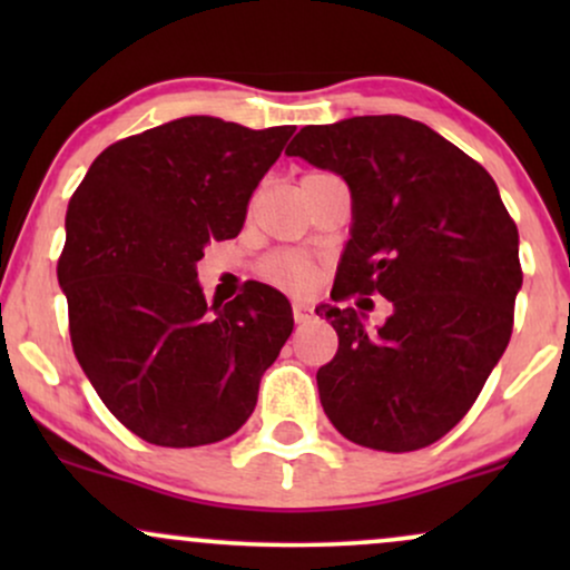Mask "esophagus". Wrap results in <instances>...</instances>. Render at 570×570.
Wrapping results in <instances>:
<instances>
[{"instance_id":"obj_1","label":"esophagus","mask_w":570,"mask_h":570,"mask_svg":"<svg viewBox=\"0 0 570 570\" xmlns=\"http://www.w3.org/2000/svg\"><path fill=\"white\" fill-rule=\"evenodd\" d=\"M292 313H294V322H297V324H307L313 318V307L305 305V303H294Z\"/></svg>"}]
</instances>
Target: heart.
Wrapping results in <instances>:
<instances>
[{
    "label": "heart",
    "mask_w": 570,
    "mask_h": 570,
    "mask_svg": "<svg viewBox=\"0 0 570 570\" xmlns=\"http://www.w3.org/2000/svg\"><path fill=\"white\" fill-rule=\"evenodd\" d=\"M265 278L271 284L281 286V289L292 292V294H305L313 289L316 284L318 271L313 259H307L305 254L299 252H278L267 259L263 267Z\"/></svg>",
    "instance_id": "b5f03b06"
}]
</instances>
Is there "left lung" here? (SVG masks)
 <instances>
[{
    "mask_svg": "<svg viewBox=\"0 0 570 570\" xmlns=\"http://www.w3.org/2000/svg\"><path fill=\"white\" fill-rule=\"evenodd\" d=\"M286 155L351 187V240L332 299L381 294L394 305L377 330L353 307H316L340 337L316 372L326 417L362 448H429L472 410L512 337L520 235L499 187L455 144L402 115L305 126Z\"/></svg>",
    "mask_w": 570,
    "mask_h": 570,
    "instance_id": "1",
    "label": "left lung"
}]
</instances>
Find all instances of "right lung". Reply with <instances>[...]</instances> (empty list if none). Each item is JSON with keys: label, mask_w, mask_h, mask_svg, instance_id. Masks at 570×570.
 <instances>
[{"label": "right lung", "mask_w": 570, "mask_h": 570, "mask_svg": "<svg viewBox=\"0 0 570 570\" xmlns=\"http://www.w3.org/2000/svg\"><path fill=\"white\" fill-rule=\"evenodd\" d=\"M292 134L181 117L109 144L71 195L58 257L71 348L144 442L198 448L235 434L292 335L284 294L254 281L206 305L195 271L208 240L240 233Z\"/></svg>", "instance_id": "1"}]
</instances>
